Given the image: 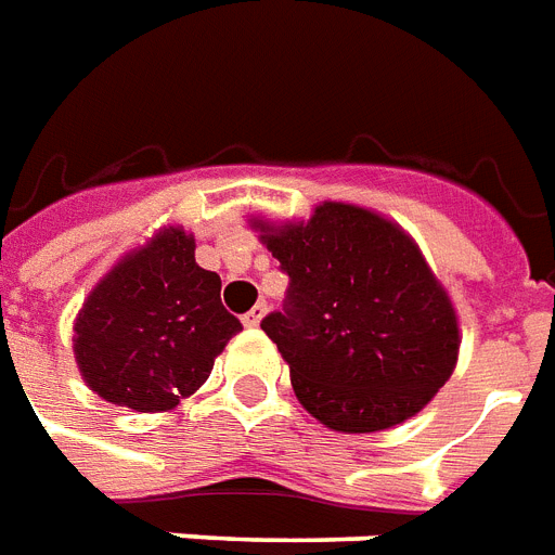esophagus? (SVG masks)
Instances as JSON below:
<instances>
[{"label": "esophagus", "mask_w": 555, "mask_h": 555, "mask_svg": "<svg viewBox=\"0 0 555 555\" xmlns=\"http://www.w3.org/2000/svg\"><path fill=\"white\" fill-rule=\"evenodd\" d=\"M266 314V304H257L251 312L243 314V326H260V321H263Z\"/></svg>", "instance_id": "1"}]
</instances>
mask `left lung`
Listing matches in <instances>:
<instances>
[{"label": "left lung", "instance_id": "1", "mask_svg": "<svg viewBox=\"0 0 555 555\" xmlns=\"http://www.w3.org/2000/svg\"><path fill=\"white\" fill-rule=\"evenodd\" d=\"M289 274L260 330L289 363L304 410L335 433H380L418 415L459 363L461 330L418 243L372 208L323 201L309 220L251 217Z\"/></svg>", "mask_w": 555, "mask_h": 555}]
</instances>
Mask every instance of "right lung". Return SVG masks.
I'll return each instance as SVG.
<instances>
[{
  "mask_svg": "<svg viewBox=\"0 0 555 555\" xmlns=\"http://www.w3.org/2000/svg\"><path fill=\"white\" fill-rule=\"evenodd\" d=\"M194 234L163 225L119 257L74 321L88 389L134 412H168L194 396L241 321L220 304V278L194 260Z\"/></svg>",
  "mask_w": 555,
  "mask_h": 555,
  "instance_id": "obj_1",
  "label": "right lung"
}]
</instances>
